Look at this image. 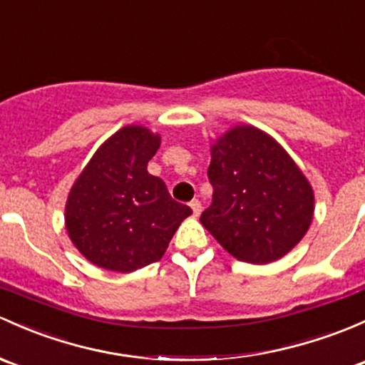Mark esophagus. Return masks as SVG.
<instances>
[{
  "instance_id": "esophagus-1",
  "label": "esophagus",
  "mask_w": 365,
  "mask_h": 365,
  "mask_svg": "<svg viewBox=\"0 0 365 365\" xmlns=\"http://www.w3.org/2000/svg\"><path fill=\"white\" fill-rule=\"evenodd\" d=\"M190 208H192L194 217H199V215H201L202 206H201V202H199V199H194V201H190Z\"/></svg>"
}]
</instances>
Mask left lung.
Segmentation results:
<instances>
[{
	"label": "left lung",
	"mask_w": 365,
	"mask_h": 365,
	"mask_svg": "<svg viewBox=\"0 0 365 365\" xmlns=\"http://www.w3.org/2000/svg\"><path fill=\"white\" fill-rule=\"evenodd\" d=\"M212 205L201 224L237 260L269 264L302 240L313 220L312 185L260 129L236 125L212 147Z\"/></svg>",
	"instance_id": "left-lung-1"
}]
</instances>
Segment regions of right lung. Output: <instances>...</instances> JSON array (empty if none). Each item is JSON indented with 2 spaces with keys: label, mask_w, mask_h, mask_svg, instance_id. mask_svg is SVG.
Wrapping results in <instances>:
<instances>
[{
  "label": "right lung",
  "mask_w": 365,
  "mask_h": 365,
  "mask_svg": "<svg viewBox=\"0 0 365 365\" xmlns=\"http://www.w3.org/2000/svg\"><path fill=\"white\" fill-rule=\"evenodd\" d=\"M159 145V134L125 125L98 148L68 195L73 245L103 269L131 273L157 262L192 213L147 171Z\"/></svg>",
  "instance_id": "obj_1"
}]
</instances>
